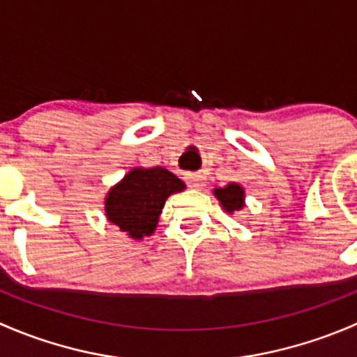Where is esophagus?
I'll return each mask as SVG.
<instances>
[{"label": "esophagus", "instance_id": "1", "mask_svg": "<svg viewBox=\"0 0 357 357\" xmlns=\"http://www.w3.org/2000/svg\"><path fill=\"white\" fill-rule=\"evenodd\" d=\"M188 185L192 186V188L200 190L202 186H205V178H204V174H200V172H195V174H190V176H188Z\"/></svg>", "mask_w": 357, "mask_h": 357}]
</instances>
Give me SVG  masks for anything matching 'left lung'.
<instances>
[{"mask_svg": "<svg viewBox=\"0 0 357 357\" xmlns=\"http://www.w3.org/2000/svg\"><path fill=\"white\" fill-rule=\"evenodd\" d=\"M214 195L228 212L240 211L243 207V188L236 183H229L225 188L214 190Z\"/></svg>", "mask_w": 357, "mask_h": 357, "instance_id": "8db88e82", "label": "left lung"}]
</instances>
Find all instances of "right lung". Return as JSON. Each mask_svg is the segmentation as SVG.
Instances as JSON below:
<instances>
[{"instance_id": "obj_1", "label": "right lung", "mask_w": 357, "mask_h": 357, "mask_svg": "<svg viewBox=\"0 0 357 357\" xmlns=\"http://www.w3.org/2000/svg\"><path fill=\"white\" fill-rule=\"evenodd\" d=\"M183 190L185 183L167 169H132L107 195V218L126 235L142 240L155 229L165 199Z\"/></svg>"}]
</instances>
